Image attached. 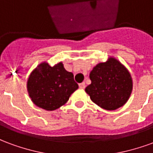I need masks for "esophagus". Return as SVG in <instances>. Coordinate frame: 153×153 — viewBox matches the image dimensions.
<instances>
[{
    "instance_id": "esophagus-1",
    "label": "esophagus",
    "mask_w": 153,
    "mask_h": 153,
    "mask_svg": "<svg viewBox=\"0 0 153 153\" xmlns=\"http://www.w3.org/2000/svg\"><path fill=\"white\" fill-rule=\"evenodd\" d=\"M79 88H81V89H84L85 88V87H86V85H85V83L83 82V83H79Z\"/></svg>"
}]
</instances>
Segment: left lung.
<instances>
[{
    "label": "left lung",
    "instance_id": "1",
    "mask_svg": "<svg viewBox=\"0 0 153 153\" xmlns=\"http://www.w3.org/2000/svg\"><path fill=\"white\" fill-rule=\"evenodd\" d=\"M89 78L92 83L86 87L85 92L93 102L103 109H118L131 95L133 80L130 73L115 57H109L106 62L93 67Z\"/></svg>",
    "mask_w": 153,
    "mask_h": 153
}]
</instances>
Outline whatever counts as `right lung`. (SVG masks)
Wrapping results in <instances>:
<instances>
[{"mask_svg":"<svg viewBox=\"0 0 153 153\" xmlns=\"http://www.w3.org/2000/svg\"><path fill=\"white\" fill-rule=\"evenodd\" d=\"M79 88L74 74L62 62L51 66L44 61L30 74L27 81L28 96L35 105L46 111H55L65 105Z\"/></svg>","mask_w":153,"mask_h":153,"instance_id":"add662e5","label":"right lung"}]
</instances>
